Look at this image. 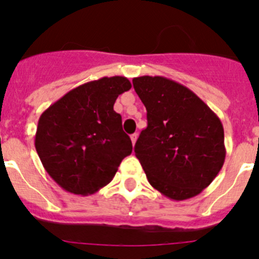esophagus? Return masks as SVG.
I'll return each instance as SVG.
<instances>
[{
  "label": "esophagus",
  "mask_w": 259,
  "mask_h": 259,
  "mask_svg": "<svg viewBox=\"0 0 259 259\" xmlns=\"http://www.w3.org/2000/svg\"><path fill=\"white\" fill-rule=\"evenodd\" d=\"M137 138H138L137 133H134V134L130 135V139H132V143H133V144H135V142H137Z\"/></svg>",
  "instance_id": "obj_1"
}]
</instances>
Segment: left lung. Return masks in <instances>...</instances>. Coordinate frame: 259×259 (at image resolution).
<instances>
[{
    "mask_svg": "<svg viewBox=\"0 0 259 259\" xmlns=\"http://www.w3.org/2000/svg\"><path fill=\"white\" fill-rule=\"evenodd\" d=\"M133 85L148 125L135 143L149 184L174 200L195 197L225 162L224 127L216 113L183 84L163 76H139Z\"/></svg>",
    "mask_w": 259,
    "mask_h": 259,
    "instance_id": "obj_1",
    "label": "left lung"
}]
</instances>
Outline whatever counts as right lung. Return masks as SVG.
<instances>
[{
  "instance_id": "obj_1",
  "label": "right lung",
  "mask_w": 259,
  "mask_h": 259,
  "mask_svg": "<svg viewBox=\"0 0 259 259\" xmlns=\"http://www.w3.org/2000/svg\"><path fill=\"white\" fill-rule=\"evenodd\" d=\"M132 88L125 76L101 78L67 92L40 115L35 149L48 175L66 192L93 194L107 185L133 151L116 98Z\"/></svg>"
}]
</instances>
